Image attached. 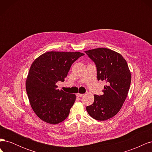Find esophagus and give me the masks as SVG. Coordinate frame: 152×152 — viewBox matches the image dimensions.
<instances>
[{
    "label": "esophagus",
    "mask_w": 152,
    "mask_h": 152,
    "mask_svg": "<svg viewBox=\"0 0 152 152\" xmlns=\"http://www.w3.org/2000/svg\"><path fill=\"white\" fill-rule=\"evenodd\" d=\"M76 95H77V96H78V97H80V98H81V97H82V96H84V94H80V93H77L76 94Z\"/></svg>",
    "instance_id": "esophagus-1"
}]
</instances>
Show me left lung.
Here are the masks:
<instances>
[{"label": "left lung", "mask_w": 152, "mask_h": 152, "mask_svg": "<svg viewBox=\"0 0 152 152\" xmlns=\"http://www.w3.org/2000/svg\"><path fill=\"white\" fill-rule=\"evenodd\" d=\"M97 69L98 80L106 82L103 94H94V103L86 107L89 115L104 121L114 117L125 102L131 85V75L127 61L121 54L107 48L86 50Z\"/></svg>", "instance_id": "obj_1"}]
</instances>
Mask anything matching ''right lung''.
<instances>
[{"mask_svg":"<svg viewBox=\"0 0 152 152\" xmlns=\"http://www.w3.org/2000/svg\"><path fill=\"white\" fill-rule=\"evenodd\" d=\"M84 55L80 52L50 51L31 64L26 80L31 107L41 120L57 124L65 121L76 96L58 89V81H65L72 64Z\"/></svg>","mask_w":152,"mask_h":152,"instance_id":"1","label":"right lung"}]
</instances>
